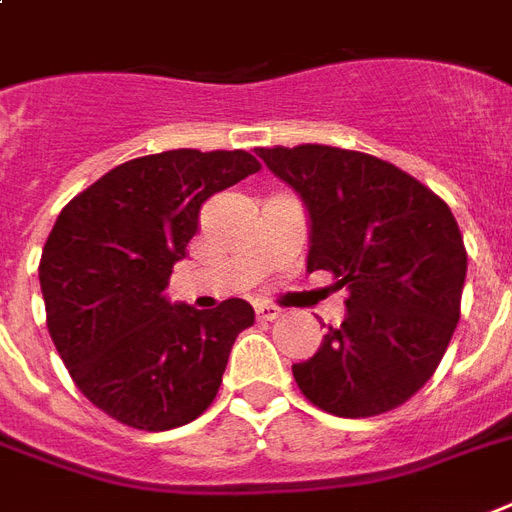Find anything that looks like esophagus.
Wrapping results in <instances>:
<instances>
[{
	"instance_id": "34e87169",
	"label": "esophagus",
	"mask_w": 512,
	"mask_h": 512,
	"mask_svg": "<svg viewBox=\"0 0 512 512\" xmlns=\"http://www.w3.org/2000/svg\"><path fill=\"white\" fill-rule=\"evenodd\" d=\"M255 311H257V319H260V322H273V319L282 317V308L268 306V303H260Z\"/></svg>"
}]
</instances>
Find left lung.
Instances as JSON below:
<instances>
[{"label":"left lung","instance_id":"left-lung-1","mask_svg":"<svg viewBox=\"0 0 512 512\" xmlns=\"http://www.w3.org/2000/svg\"><path fill=\"white\" fill-rule=\"evenodd\" d=\"M311 214L308 273H333L346 319L292 365L308 403L368 419L411 400L462 317L467 249L448 204L376 155L330 144L257 147Z\"/></svg>","mask_w":512,"mask_h":512}]
</instances>
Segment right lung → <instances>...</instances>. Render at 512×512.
<instances>
[{
  "mask_svg": "<svg viewBox=\"0 0 512 512\" xmlns=\"http://www.w3.org/2000/svg\"><path fill=\"white\" fill-rule=\"evenodd\" d=\"M260 161L247 150H166L115 166L61 209L39 260L56 343L77 389L144 432L198 419L220 392L247 300L195 311L163 298L201 206Z\"/></svg>",
  "mask_w": 512,
  "mask_h": 512,
  "instance_id": "obj_1",
  "label": "right lung"
}]
</instances>
